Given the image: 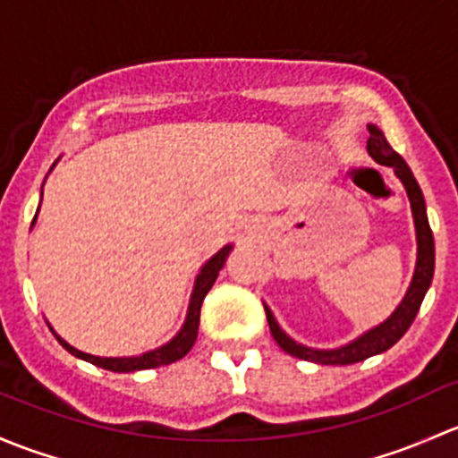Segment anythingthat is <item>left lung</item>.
Instances as JSON below:
<instances>
[{
    "label": "left lung",
    "instance_id": "1",
    "mask_svg": "<svg viewBox=\"0 0 458 458\" xmlns=\"http://www.w3.org/2000/svg\"><path fill=\"white\" fill-rule=\"evenodd\" d=\"M369 131H370L369 154L377 160V163L393 167L394 174L402 178L405 191H408L410 207H412V216H414V227H417V247H419L417 268H414L412 284H410L408 293H405V298L402 304H399V309L394 310L384 324H379L377 328H372V331L361 335L360 339L351 342L348 346L335 348V351H315V348H306L301 346V344H295L289 335L277 327L271 310L264 306V310H267L268 328H271V335L277 342V346H280L284 352H289V355L298 357V360L315 361V364H322V366L357 364V361L369 360V357L379 355V352L388 351L390 346H394V344L403 337L405 331H408L410 324L414 322V318H417L419 309H421V301L426 298V291L430 289L432 276H435V238H432L430 223H428L426 200H423L421 187H419V182L414 181L412 172H410V167L405 165V160L399 157L393 148H390L384 131L375 125H369Z\"/></svg>",
    "mask_w": 458,
    "mask_h": 458
}]
</instances>
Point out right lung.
I'll return each instance as SVG.
<instances>
[{
    "label": "right lung",
    "instance_id": "right-lung-1",
    "mask_svg": "<svg viewBox=\"0 0 458 458\" xmlns=\"http://www.w3.org/2000/svg\"><path fill=\"white\" fill-rule=\"evenodd\" d=\"M229 251L231 247L220 249V251L216 253L205 267H202L200 276H198L196 280L194 295H191V301H190V313H187L185 327L181 328V333H178L172 342L157 348V351L145 352V355L140 357H94V355H88V352L77 351L74 346H70V344L64 342L59 335H56V339H59V344L65 348V351L72 352V355L79 357V360H86L89 364L98 366V369H106L112 372H134V370H145V369H158V366H167V364H174V361L182 360V357L191 351V346H194L198 337L202 300H205V295L209 293V289L214 286L216 277H218V271L223 268L225 260H227Z\"/></svg>",
    "mask_w": 458,
    "mask_h": 458
}]
</instances>
